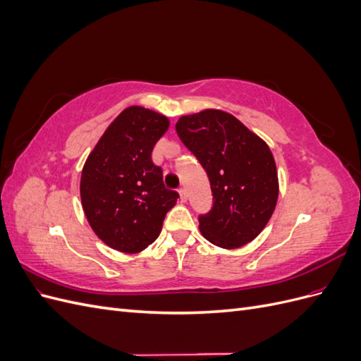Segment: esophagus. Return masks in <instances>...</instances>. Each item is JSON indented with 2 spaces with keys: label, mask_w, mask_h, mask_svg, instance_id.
Masks as SVG:
<instances>
[{
  "label": "esophagus",
  "mask_w": 361,
  "mask_h": 361,
  "mask_svg": "<svg viewBox=\"0 0 361 361\" xmlns=\"http://www.w3.org/2000/svg\"><path fill=\"white\" fill-rule=\"evenodd\" d=\"M179 195H180V202H182V203L187 202V199H188L187 190H185V188H180V190H179Z\"/></svg>",
  "instance_id": "34e87169"
}]
</instances>
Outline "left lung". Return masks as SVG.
<instances>
[{
	"mask_svg": "<svg viewBox=\"0 0 361 361\" xmlns=\"http://www.w3.org/2000/svg\"><path fill=\"white\" fill-rule=\"evenodd\" d=\"M176 130L211 182L214 203L199 216L202 235L228 250L253 241L279 197L276 161L268 145L220 110L182 116Z\"/></svg>",
	"mask_w": 361,
	"mask_h": 361,
	"instance_id": "1",
	"label": "left lung"
}]
</instances>
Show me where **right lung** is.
I'll return each instance as SVG.
<instances>
[{
  "instance_id": "1",
  "label": "right lung",
  "mask_w": 361,
  "mask_h": 361,
  "mask_svg": "<svg viewBox=\"0 0 361 361\" xmlns=\"http://www.w3.org/2000/svg\"><path fill=\"white\" fill-rule=\"evenodd\" d=\"M169 118L129 106L106 128L81 174V202L93 232L111 248L138 253L159 236L179 194L166 188L152 150Z\"/></svg>"
}]
</instances>
